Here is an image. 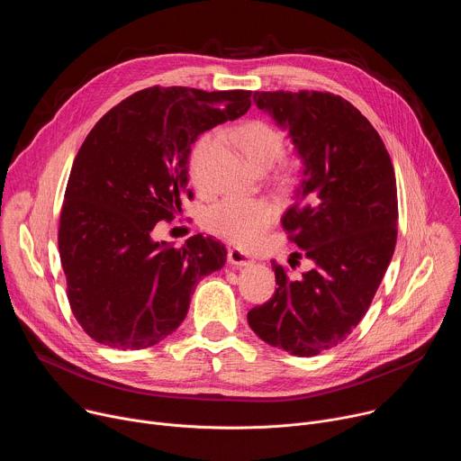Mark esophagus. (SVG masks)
Masks as SVG:
<instances>
[{
    "instance_id": "obj_1",
    "label": "esophagus",
    "mask_w": 461,
    "mask_h": 461,
    "mask_svg": "<svg viewBox=\"0 0 461 461\" xmlns=\"http://www.w3.org/2000/svg\"><path fill=\"white\" fill-rule=\"evenodd\" d=\"M228 262L231 267L237 268H244V267H251L253 265V258H249L246 253H242L240 249H230L228 251Z\"/></svg>"
}]
</instances>
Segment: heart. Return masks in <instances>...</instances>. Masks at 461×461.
Instances as JSON below:
<instances>
[{"mask_svg": "<svg viewBox=\"0 0 461 461\" xmlns=\"http://www.w3.org/2000/svg\"><path fill=\"white\" fill-rule=\"evenodd\" d=\"M235 140L257 169L270 167L285 151L281 131L260 120L240 125L235 131ZM213 146L215 139L212 135H204L194 142L189 155V175L194 182L201 180L203 166ZM276 213V206L270 201L228 196L204 213V226L213 235L230 242L251 244L274 224Z\"/></svg>", "mask_w": 461, "mask_h": 461, "instance_id": "1", "label": "heart"}]
</instances>
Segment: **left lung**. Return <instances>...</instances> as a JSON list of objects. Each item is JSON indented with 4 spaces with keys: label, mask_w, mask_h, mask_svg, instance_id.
Returning <instances> with one entry per match:
<instances>
[{
    "label": "left lung",
    "mask_w": 461,
    "mask_h": 461,
    "mask_svg": "<svg viewBox=\"0 0 461 461\" xmlns=\"http://www.w3.org/2000/svg\"><path fill=\"white\" fill-rule=\"evenodd\" d=\"M253 104L288 131L301 185L283 226L312 260L290 279L276 268L274 297L248 312L251 330L299 357L345 341L365 317L398 237L396 175L372 123L330 93H253Z\"/></svg>",
    "instance_id": "1"
}]
</instances>
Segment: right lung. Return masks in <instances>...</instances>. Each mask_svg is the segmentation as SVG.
<instances>
[{
  "instance_id": "1",
  "label": "right lung",
  "mask_w": 461,
  "mask_h": 461,
  "mask_svg": "<svg viewBox=\"0 0 461 461\" xmlns=\"http://www.w3.org/2000/svg\"><path fill=\"white\" fill-rule=\"evenodd\" d=\"M251 91L149 87L113 107L82 144L65 189L58 248L68 297L96 343L153 347L185 319L194 285L226 248L203 235L176 249L153 239L187 191L191 146L242 116Z\"/></svg>"
}]
</instances>
